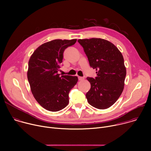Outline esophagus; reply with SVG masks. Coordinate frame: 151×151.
I'll list each match as a JSON object with an SVG mask.
<instances>
[{
	"label": "esophagus",
	"mask_w": 151,
	"mask_h": 151,
	"mask_svg": "<svg viewBox=\"0 0 151 151\" xmlns=\"http://www.w3.org/2000/svg\"><path fill=\"white\" fill-rule=\"evenodd\" d=\"M84 79V78H82V77H81V76H78V80L79 81H83Z\"/></svg>",
	"instance_id": "esophagus-1"
}]
</instances>
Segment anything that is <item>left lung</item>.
I'll return each instance as SVG.
<instances>
[{
    "mask_svg": "<svg viewBox=\"0 0 151 151\" xmlns=\"http://www.w3.org/2000/svg\"><path fill=\"white\" fill-rule=\"evenodd\" d=\"M90 65L96 70L95 79L87 78L91 88L86 94L90 105L106 109L119 99L124 88L126 68L123 56L112 42L100 38L79 39Z\"/></svg>",
    "mask_w": 151,
    "mask_h": 151,
    "instance_id": "1",
    "label": "left lung"
}]
</instances>
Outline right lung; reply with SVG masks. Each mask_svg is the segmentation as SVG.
<instances>
[{
  "mask_svg": "<svg viewBox=\"0 0 151 151\" xmlns=\"http://www.w3.org/2000/svg\"><path fill=\"white\" fill-rule=\"evenodd\" d=\"M77 39H55L40 45L29 61L27 78L37 103L51 112L59 111L69 103V91L78 81L77 76L58 73L66 48Z\"/></svg>",
  "mask_w": 151,
  "mask_h": 151,
  "instance_id": "1",
  "label": "right lung"
}]
</instances>
